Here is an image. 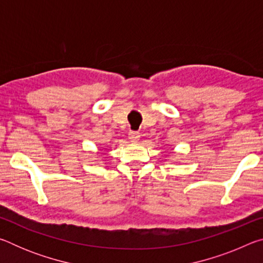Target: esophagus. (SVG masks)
<instances>
[{
  "instance_id": "esophagus-1",
  "label": "esophagus",
  "mask_w": 263,
  "mask_h": 263,
  "mask_svg": "<svg viewBox=\"0 0 263 263\" xmlns=\"http://www.w3.org/2000/svg\"><path fill=\"white\" fill-rule=\"evenodd\" d=\"M128 138H130V140L132 142H137L140 138V133L138 131H130L128 132Z\"/></svg>"
}]
</instances>
